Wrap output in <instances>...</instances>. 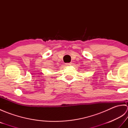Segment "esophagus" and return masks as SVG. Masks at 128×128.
Here are the masks:
<instances>
[{
    "label": "esophagus",
    "instance_id": "1",
    "mask_svg": "<svg viewBox=\"0 0 128 128\" xmlns=\"http://www.w3.org/2000/svg\"><path fill=\"white\" fill-rule=\"evenodd\" d=\"M72 64L71 63V62H68V63H66V65L67 66H71Z\"/></svg>",
    "mask_w": 128,
    "mask_h": 128
}]
</instances>
